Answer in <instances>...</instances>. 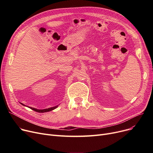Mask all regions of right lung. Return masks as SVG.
<instances>
[{
	"mask_svg": "<svg viewBox=\"0 0 153 153\" xmlns=\"http://www.w3.org/2000/svg\"><path fill=\"white\" fill-rule=\"evenodd\" d=\"M23 105H24L25 106V105H23V103H22ZM30 108H31V110H34V111H36V112H39V113H43V112H47V111H51V110H54V109H55L56 108H57L58 107V105L57 106H55V107H51V108H46V109H43V110H38V109H36V108H32V107H28Z\"/></svg>",
	"mask_w": 153,
	"mask_h": 153,
	"instance_id": "obj_1",
	"label": "right lung"
}]
</instances>
